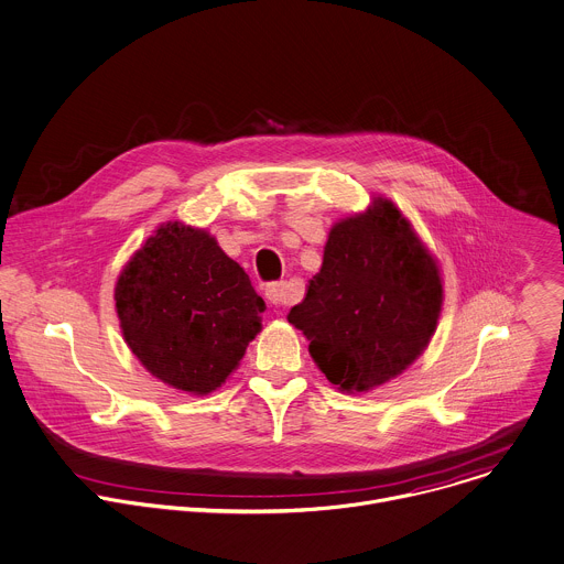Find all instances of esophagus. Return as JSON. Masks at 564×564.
<instances>
[{"mask_svg":"<svg viewBox=\"0 0 564 564\" xmlns=\"http://www.w3.org/2000/svg\"><path fill=\"white\" fill-rule=\"evenodd\" d=\"M265 299L272 303V305H290V303H294L296 299H299V294H296V290L290 285V283H285V281H276V283H270L268 288H265Z\"/></svg>","mask_w":564,"mask_h":564,"instance_id":"obj_1","label":"esophagus"}]
</instances>
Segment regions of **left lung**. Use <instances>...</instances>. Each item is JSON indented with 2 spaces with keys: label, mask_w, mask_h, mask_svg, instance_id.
<instances>
[{
  "label": "left lung",
  "mask_w": 564,
  "mask_h": 564,
  "mask_svg": "<svg viewBox=\"0 0 564 564\" xmlns=\"http://www.w3.org/2000/svg\"><path fill=\"white\" fill-rule=\"evenodd\" d=\"M443 305L436 261L401 210L377 199L338 221L321 272L288 321L310 340V354L343 392L379 388L427 347Z\"/></svg>",
  "instance_id": "left-lung-1"
}]
</instances>
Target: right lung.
I'll return each mask as SVG.
<instances>
[{
  "label": "right lung",
  "instance_id": "obj_1",
  "mask_svg": "<svg viewBox=\"0 0 564 564\" xmlns=\"http://www.w3.org/2000/svg\"><path fill=\"white\" fill-rule=\"evenodd\" d=\"M123 338L163 383L210 394L261 329L263 299L206 230L161 226L115 288Z\"/></svg>",
  "mask_w": 564,
  "mask_h": 564
}]
</instances>
